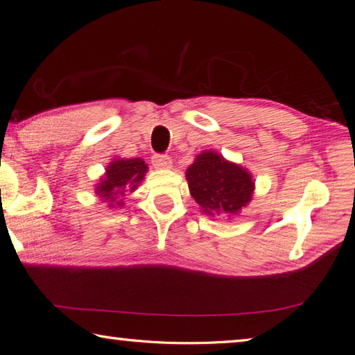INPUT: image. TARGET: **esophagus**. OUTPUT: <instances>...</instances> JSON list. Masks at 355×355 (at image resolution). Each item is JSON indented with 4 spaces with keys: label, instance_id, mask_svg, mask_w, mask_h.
<instances>
[{
    "label": "esophagus",
    "instance_id": "esophagus-1",
    "mask_svg": "<svg viewBox=\"0 0 355 355\" xmlns=\"http://www.w3.org/2000/svg\"><path fill=\"white\" fill-rule=\"evenodd\" d=\"M152 164L155 169H169L172 166V159L167 155H153Z\"/></svg>",
    "mask_w": 355,
    "mask_h": 355
}]
</instances>
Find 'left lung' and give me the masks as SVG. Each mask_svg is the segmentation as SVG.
<instances>
[{
    "label": "left lung",
    "mask_w": 355,
    "mask_h": 355,
    "mask_svg": "<svg viewBox=\"0 0 355 355\" xmlns=\"http://www.w3.org/2000/svg\"><path fill=\"white\" fill-rule=\"evenodd\" d=\"M189 192L205 214L235 218L254 197L255 182L249 169L203 150L186 169Z\"/></svg>",
    "instance_id": "left-lung-1"
}]
</instances>
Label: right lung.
<instances>
[{
    "mask_svg": "<svg viewBox=\"0 0 355 355\" xmlns=\"http://www.w3.org/2000/svg\"><path fill=\"white\" fill-rule=\"evenodd\" d=\"M148 172V166L141 158H119L116 156L95 184V194L106 207H123V197L127 192H135Z\"/></svg>",
    "mask_w": 355,
    "mask_h": 355,
    "instance_id": "1",
    "label": "right lung"
}]
</instances>
